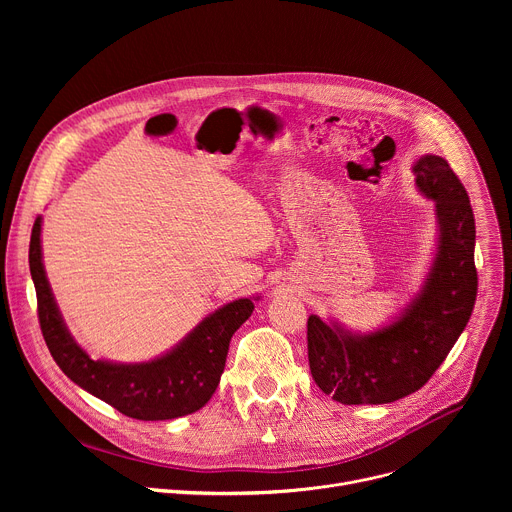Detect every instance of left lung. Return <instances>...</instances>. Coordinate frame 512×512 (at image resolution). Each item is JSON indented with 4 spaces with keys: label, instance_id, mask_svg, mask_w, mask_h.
I'll return each instance as SVG.
<instances>
[{
    "label": "left lung",
    "instance_id": "obj_1",
    "mask_svg": "<svg viewBox=\"0 0 512 512\" xmlns=\"http://www.w3.org/2000/svg\"><path fill=\"white\" fill-rule=\"evenodd\" d=\"M415 184L435 202L437 249L409 306L369 334L308 318V360L316 385L342 405H381L421 389L464 332L476 302V225L470 198L450 164L421 156Z\"/></svg>",
    "mask_w": 512,
    "mask_h": 512
}]
</instances>
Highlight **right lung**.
<instances>
[{"label":"right lung","mask_w":512,"mask_h":512,"mask_svg":"<svg viewBox=\"0 0 512 512\" xmlns=\"http://www.w3.org/2000/svg\"><path fill=\"white\" fill-rule=\"evenodd\" d=\"M40 233L38 216L30 237V273L42 336L62 373L123 415L141 421L176 419L204 407L225 371L229 342L253 314L255 302L241 298L218 308L170 352L154 360L135 364L95 360L70 336L60 316L42 263Z\"/></svg>","instance_id":"obj_1"}]
</instances>
